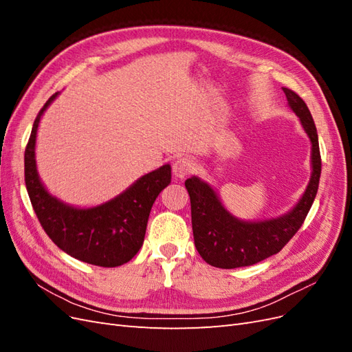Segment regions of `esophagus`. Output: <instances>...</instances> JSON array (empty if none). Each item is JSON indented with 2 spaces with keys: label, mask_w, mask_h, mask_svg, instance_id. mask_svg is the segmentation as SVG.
Here are the masks:
<instances>
[{
  "label": "esophagus",
  "mask_w": 352,
  "mask_h": 352,
  "mask_svg": "<svg viewBox=\"0 0 352 352\" xmlns=\"http://www.w3.org/2000/svg\"><path fill=\"white\" fill-rule=\"evenodd\" d=\"M195 168H197V164L192 158L180 157L173 164V175L179 179H184L189 175H192L195 172Z\"/></svg>",
  "instance_id": "34e87169"
}]
</instances>
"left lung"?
<instances>
[{
    "label": "left lung",
    "instance_id": "obj_1",
    "mask_svg": "<svg viewBox=\"0 0 352 352\" xmlns=\"http://www.w3.org/2000/svg\"><path fill=\"white\" fill-rule=\"evenodd\" d=\"M291 109L313 144V175L305 194L287 214L265 221L248 223L230 216L221 206L216 192L198 177L186 179L190 198V217L195 247L206 263L219 269H236L252 265L278 254L302 226L318 189L322 157L314 120L307 104L296 92L283 88Z\"/></svg>",
    "mask_w": 352,
    "mask_h": 352
}]
</instances>
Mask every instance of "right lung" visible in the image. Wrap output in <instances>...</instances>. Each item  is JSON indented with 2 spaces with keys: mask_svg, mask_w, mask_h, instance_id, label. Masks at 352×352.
Returning a JSON list of instances; mask_svg holds the SVG:
<instances>
[{
  "mask_svg": "<svg viewBox=\"0 0 352 352\" xmlns=\"http://www.w3.org/2000/svg\"><path fill=\"white\" fill-rule=\"evenodd\" d=\"M57 94L39 110L25 150V184L32 207L60 250L83 263L117 267L132 260L142 247L151 207L172 180V168L168 164L160 167L117 198L94 208H73L51 197L38 177L35 141L41 116Z\"/></svg>",
  "mask_w": 352,
  "mask_h": 352,
  "instance_id": "obj_1",
  "label": "right lung"
}]
</instances>
